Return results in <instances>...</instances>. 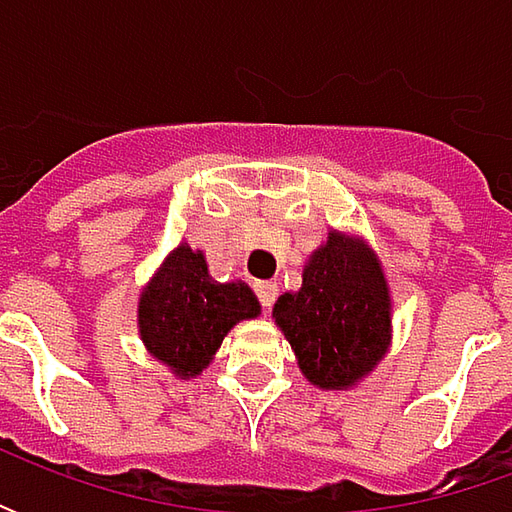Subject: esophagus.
<instances>
[{
  "label": "esophagus",
  "instance_id": "esophagus-1",
  "mask_svg": "<svg viewBox=\"0 0 512 512\" xmlns=\"http://www.w3.org/2000/svg\"><path fill=\"white\" fill-rule=\"evenodd\" d=\"M256 296H259V305L270 310L273 302H276V296H279V285L276 282H256Z\"/></svg>",
  "mask_w": 512,
  "mask_h": 512
}]
</instances>
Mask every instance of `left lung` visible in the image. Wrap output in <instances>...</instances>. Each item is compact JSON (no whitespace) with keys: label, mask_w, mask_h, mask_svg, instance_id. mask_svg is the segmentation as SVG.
I'll use <instances>...</instances> for the list:
<instances>
[{"label":"left lung","mask_w":512,"mask_h":512,"mask_svg":"<svg viewBox=\"0 0 512 512\" xmlns=\"http://www.w3.org/2000/svg\"><path fill=\"white\" fill-rule=\"evenodd\" d=\"M273 316L307 379L342 390L387 350L390 296L382 267L364 245L330 233L305 267L302 290L279 296Z\"/></svg>","instance_id":"8db88e82"}]
</instances>
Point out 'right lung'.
Returning <instances> with one entry per match:
<instances>
[{
	"label": "right lung",
	"instance_id": "right-lung-1",
	"mask_svg": "<svg viewBox=\"0 0 512 512\" xmlns=\"http://www.w3.org/2000/svg\"><path fill=\"white\" fill-rule=\"evenodd\" d=\"M259 316L250 287L213 285L202 253L176 247L139 299V333L148 350L179 376L202 373L227 330Z\"/></svg>",
	"mask_w": 512,
	"mask_h": 512
}]
</instances>
